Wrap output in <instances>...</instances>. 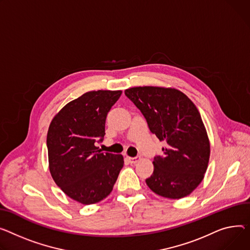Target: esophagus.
I'll list each match as a JSON object with an SVG mask.
<instances>
[{
	"instance_id": "esophagus-1",
	"label": "esophagus",
	"mask_w": 250,
	"mask_h": 250,
	"mask_svg": "<svg viewBox=\"0 0 250 250\" xmlns=\"http://www.w3.org/2000/svg\"><path fill=\"white\" fill-rule=\"evenodd\" d=\"M127 160H128V162L130 163V164H136V163H138L140 160H141V157L140 156H137V157H127Z\"/></svg>"
}]
</instances>
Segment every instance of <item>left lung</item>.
I'll list each match as a JSON object with an SVG mask.
<instances>
[{
    "label": "left lung",
    "mask_w": 250,
    "mask_h": 250,
    "mask_svg": "<svg viewBox=\"0 0 250 250\" xmlns=\"http://www.w3.org/2000/svg\"><path fill=\"white\" fill-rule=\"evenodd\" d=\"M125 94L141 110L149 130L167 143L164 155L154 158L146 185L165 198L190 195L202 182L210 157L207 131L196 105L175 88L139 86Z\"/></svg>",
    "instance_id": "left-lung-1"
}]
</instances>
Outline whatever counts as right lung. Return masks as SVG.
<instances>
[{"label": "right lung", "mask_w": 250, "mask_h": 250, "mask_svg": "<svg viewBox=\"0 0 250 250\" xmlns=\"http://www.w3.org/2000/svg\"><path fill=\"white\" fill-rule=\"evenodd\" d=\"M121 90L82 94L53 118L47 134L49 170L57 186L73 200L90 205L112 191L124 157L102 153L95 143L105 135V120Z\"/></svg>", "instance_id": "right-lung-1"}]
</instances>
